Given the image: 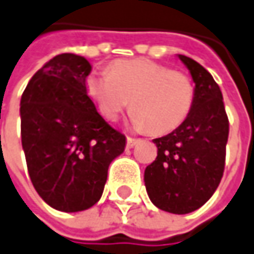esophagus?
<instances>
[{
  "label": "esophagus",
  "mask_w": 254,
  "mask_h": 254,
  "mask_svg": "<svg viewBox=\"0 0 254 254\" xmlns=\"http://www.w3.org/2000/svg\"><path fill=\"white\" fill-rule=\"evenodd\" d=\"M140 141V140H137V138H132V137H127V147L128 148H132L137 142Z\"/></svg>",
  "instance_id": "obj_1"
}]
</instances>
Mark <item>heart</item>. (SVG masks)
<instances>
[{
    "instance_id": "heart-1",
    "label": "heart",
    "mask_w": 254,
    "mask_h": 254,
    "mask_svg": "<svg viewBox=\"0 0 254 254\" xmlns=\"http://www.w3.org/2000/svg\"><path fill=\"white\" fill-rule=\"evenodd\" d=\"M86 90L107 120H116L131 103L132 124L152 134H165L188 117L193 86L187 74L148 59H120L109 72L92 73Z\"/></svg>"
}]
</instances>
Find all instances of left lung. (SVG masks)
<instances>
[{"mask_svg":"<svg viewBox=\"0 0 254 254\" xmlns=\"http://www.w3.org/2000/svg\"><path fill=\"white\" fill-rule=\"evenodd\" d=\"M195 83L193 103L180 127L155 138V161L144 172L151 202L160 209L185 215L209 200L219 185L226 158L229 120L212 74L188 56L178 55Z\"/></svg>","mask_w":254,"mask_h":254,"instance_id":"8db88e82","label":"left lung"}]
</instances>
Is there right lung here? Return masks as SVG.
I'll return each mask as SVG.
<instances>
[{"instance_id": "1", "label": "right lung", "mask_w": 254, "mask_h": 254, "mask_svg": "<svg viewBox=\"0 0 254 254\" xmlns=\"http://www.w3.org/2000/svg\"><path fill=\"white\" fill-rule=\"evenodd\" d=\"M92 66L83 56H55L21 97V138L39 196L55 209L79 212L102 198L110 162L126 147L87 96Z\"/></svg>"}]
</instances>
